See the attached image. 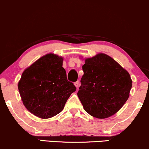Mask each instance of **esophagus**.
<instances>
[{
	"label": "esophagus",
	"mask_w": 149,
	"mask_h": 149,
	"mask_svg": "<svg viewBox=\"0 0 149 149\" xmlns=\"http://www.w3.org/2000/svg\"><path fill=\"white\" fill-rule=\"evenodd\" d=\"M74 86H76V88H78V86H79V81H76V82H74Z\"/></svg>",
	"instance_id": "obj_1"
}]
</instances>
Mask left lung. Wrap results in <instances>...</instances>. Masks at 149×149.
Wrapping results in <instances>:
<instances>
[{"label": "left lung", "mask_w": 149, "mask_h": 149, "mask_svg": "<svg viewBox=\"0 0 149 149\" xmlns=\"http://www.w3.org/2000/svg\"><path fill=\"white\" fill-rule=\"evenodd\" d=\"M77 95L84 110L99 119L118 112L129 97V73L108 55L100 53L85 59Z\"/></svg>", "instance_id": "obj_1"}]
</instances>
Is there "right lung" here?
Listing matches in <instances>:
<instances>
[{"label": "right lung", "mask_w": 149, "mask_h": 149, "mask_svg": "<svg viewBox=\"0 0 149 149\" xmlns=\"http://www.w3.org/2000/svg\"><path fill=\"white\" fill-rule=\"evenodd\" d=\"M63 58L45 54L24 70L18 84L25 107L35 116L48 119L63 111L68 99L76 91L67 79Z\"/></svg>", "instance_id": "1"}]
</instances>
